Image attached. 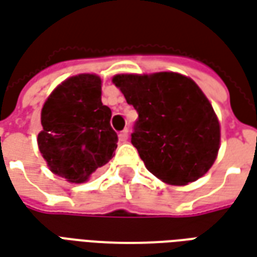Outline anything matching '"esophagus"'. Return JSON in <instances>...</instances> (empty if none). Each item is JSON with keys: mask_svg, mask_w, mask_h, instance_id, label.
<instances>
[{"mask_svg": "<svg viewBox=\"0 0 257 257\" xmlns=\"http://www.w3.org/2000/svg\"><path fill=\"white\" fill-rule=\"evenodd\" d=\"M128 138H129V134L126 129H125V131H122L121 134L118 135V139H119V142H122V143H125V142L128 140Z\"/></svg>", "mask_w": 257, "mask_h": 257, "instance_id": "obj_1", "label": "esophagus"}]
</instances>
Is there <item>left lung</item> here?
I'll return each mask as SVG.
<instances>
[{"mask_svg":"<svg viewBox=\"0 0 257 257\" xmlns=\"http://www.w3.org/2000/svg\"><path fill=\"white\" fill-rule=\"evenodd\" d=\"M112 82L139 114L131 142L154 176L184 186L209 171L220 147V125L193 79L164 71L118 74Z\"/></svg>","mask_w":257,"mask_h":257,"instance_id":"1","label":"left lung"}]
</instances>
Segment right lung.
<instances>
[{
    "instance_id": "right-lung-1",
    "label": "right lung",
    "mask_w": 257,
    "mask_h": 257,
    "mask_svg": "<svg viewBox=\"0 0 257 257\" xmlns=\"http://www.w3.org/2000/svg\"><path fill=\"white\" fill-rule=\"evenodd\" d=\"M111 110L101 103V79L95 74L70 77L49 95L41 111L38 149L55 175L84 183L106 165L117 149Z\"/></svg>"
}]
</instances>
